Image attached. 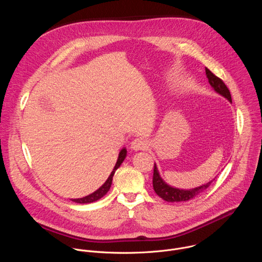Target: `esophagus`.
Masks as SVG:
<instances>
[{
    "label": "esophagus",
    "mask_w": 262,
    "mask_h": 262,
    "mask_svg": "<svg viewBox=\"0 0 262 262\" xmlns=\"http://www.w3.org/2000/svg\"><path fill=\"white\" fill-rule=\"evenodd\" d=\"M147 141H145L144 139L142 138H137L135 139L132 143H130V148L133 149V150L135 151H138V150H144V149L147 148Z\"/></svg>",
    "instance_id": "esophagus-1"
}]
</instances>
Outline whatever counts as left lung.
<instances>
[{"mask_svg": "<svg viewBox=\"0 0 262 262\" xmlns=\"http://www.w3.org/2000/svg\"><path fill=\"white\" fill-rule=\"evenodd\" d=\"M205 72H206V78L208 79V83L211 86V88L219 93L220 95H222L223 97H225L226 99H228L230 102H232L231 99V94L230 91L228 90L227 86L224 84V82L219 79L217 77H215L214 74L208 69L205 68ZM212 182V180H210L209 182L202 184L200 186H197V188L194 189H190V190H183V189H177V188H173V186L169 185L160 175V172L158 170L157 165L155 164V169H154V179H152V184H154V190L157 193V195H159L162 199H164L167 202H181V201H189L193 198H195L196 196L200 195L202 192H204L208 186L210 185V183Z\"/></svg>", "mask_w": 262, "mask_h": 262, "instance_id": "1", "label": "left lung"}]
</instances>
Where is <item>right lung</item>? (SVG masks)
<instances>
[{"label": "right lung", "mask_w": 262, "mask_h": 262, "mask_svg": "<svg viewBox=\"0 0 262 262\" xmlns=\"http://www.w3.org/2000/svg\"><path fill=\"white\" fill-rule=\"evenodd\" d=\"M126 148H122L119 155H118V159H117V162H116V165L113 169V171L111 172L110 176L107 177V179L105 180V182L100 186V188L98 190H96L95 192H93L92 194L86 196V197H83V198H78V199H71L72 202H76V203H80V204H86V203H92V202H95L97 200H99L100 198H102L110 190L111 185H112V180H113V176L116 172V170L120 167V165L123 163L124 159L126 158Z\"/></svg>", "instance_id": "1"}]
</instances>
